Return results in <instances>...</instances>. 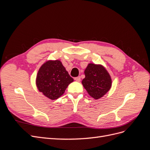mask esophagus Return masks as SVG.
<instances>
[{
    "instance_id": "34e87169",
    "label": "esophagus",
    "mask_w": 150,
    "mask_h": 150,
    "mask_svg": "<svg viewBox=\"0 0 150 150\" xmlns=\"http://www.w3.org/2000/svg\"><path fill=\"white\" fill-rule=\"evenodd\" d=\"M74 80H75L76 81H77V82H79V81H81V78H80L79 76L76 77V78H74Z\"/></svg>"
}]
</instances>
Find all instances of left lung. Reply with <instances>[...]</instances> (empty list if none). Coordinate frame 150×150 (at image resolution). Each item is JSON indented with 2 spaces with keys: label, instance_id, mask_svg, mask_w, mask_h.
Wrapping results in <instances>:
<instances>
[{
  "label": "left lung",
  "instance_id": "1",
  "mask_svg": "<svg viewBox=\"0 0 150 150\" xmlns=\"http://www.w3.org/2000/svg\"><path fill=\"white\" fill-rule=\"evenodd\" d=\"M84 74L82 84L90 96L94 99L102 98L111 89V78L103 66L89 63L84 71Z\"/></svg>",
  "mask_w": 150,
  "mask_h": 150
}]
</instances>
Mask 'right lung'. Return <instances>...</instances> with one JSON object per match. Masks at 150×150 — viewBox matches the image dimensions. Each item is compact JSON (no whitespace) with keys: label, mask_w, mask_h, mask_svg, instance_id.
<instances>
[{"label":"right lung","mask_w":150,"mask_h":150,"mask_svg":"<svg viewBox=\"0 0 150 150\" xmlns=\"http://www.w3.org/2000/svg\"><path fill=\"white\" fill-rule=\"evenodd\" d=\"M73 81L61 61L49 60L39 68L35 83L40 93L54 100L64 93L68 85Z\"/></svg>","instance_id":"1"}]
</instances>
